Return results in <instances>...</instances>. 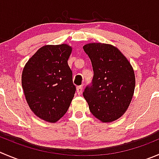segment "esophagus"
I'll use <instances>...</instances> for the list:
<instances>
[{"mask_svg":"<svg viewBox=\"0 0 159 159\" xmlns=\"http://www.w3.org/2000/svg\"><path fill=\"white\" fill-rule=\"evenodd\" d=\"M77 92H78V95H81L82 93V90H83V86L82 85H80L77 87Z\"/></svg>","mask_w":159,"mask_h":159,"instance_id":"esophagus-1","label":"esophagus"}]
</instances>
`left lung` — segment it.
<instances>
[{
  "mask_svg": "<svg viewBox=\"0 0 159 159\" xmlns=\"http://www.w3.org/2000/svg\"><path fill=\"white\" fill-rule=\"evenodd\" d=\"M94 71L92 85L83 96L91 112L102 123L122 116L130 104L135 89L131 64L120 50L110 44L92 43L83 47Z\"/></svg>",
  "mask_w": 159,
  "mask_h": 159,
  "instance_id": "8db88e82",
  "label": "left lung"
}]
</instances>
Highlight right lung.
<instances>
[{
	"instance_id": "1",
	"label": "right lung",
	"mask_w": 159,
	"mask_h": 159,
	"mask_svg": "<svg viewBox=\"0 0 159 159\" xmlns=\"http://www.w3.org/2000/svg\"><path fill=\"white\" fill-rule=\"evenodd\" d=\"M71 51L67 44L43 46L23 68L21 85L28 105L47 122L59 120L75 96L76 88L67 64Z\"/></svg>"
}]
</instances>
